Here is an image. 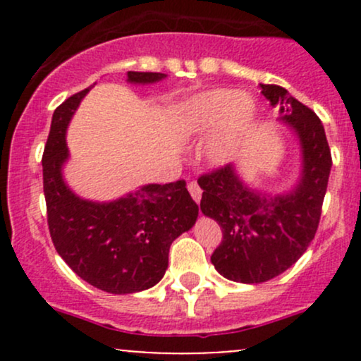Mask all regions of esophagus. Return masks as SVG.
Returning <instances> with one entry per match:
<instances>
[{"instance_id":"obj_1","label":"esophagus","mask_w":361,"mask_h":361,"mask_svg":"<svg viewBox=\"0 0 361 361\" xmlns=\"http://www.w3.org/2000/svg\"><path fill=\"white\" fill-rule=\"evenodd\" d=\"M188 192L193 197L195 202H200L202 188H200V185L197 183V181H190V183H188Z\"/></svg>"}]
</instances>
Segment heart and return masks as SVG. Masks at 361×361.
Returning a JSON list of instances; mask_svg holds the SVG:
<instances>
[{"label":"heart","mask_w":361,"mask_h":361,"mask_svg":"<svg viewBox=\"0 0 361 361\" xmlns=\"http://www.w3.org/2000/svg\"><path fill=\"white\" fill-rule=\"evenodd\" d=\"M255 111V102L241 90L219 88L181 103L176 122L185 137H202L217 128L207 144L205 156L212 164H226L243 146Z\"/></svg>","instance_id":"heart-1"}]
</instances>
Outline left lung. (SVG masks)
Returning a JSON list of instances; mask_svg holds the SVG:
<instances>
[{
  "label": "left lung",
  "instance_id": "obj_1",
  "mask_svg": "<svg viewBox=\"0 0 361 361\" xmlns=\"http://www.w3.org/2000/svg\"><path fill=\"white\" fill-rule=\"evenodd\" d=\"M261 93L271 105L280 103L281 120L299 135L304 171L295 190L264 197L239 180L233 164L198 178L202 212L222 229L210 259L222 276L239 283L275 279L304 255L319 227L333 164L324 127L309 106L276 85H261Z\"/></svg>",
  "mask_w": 361,
  "mask_h": 361
}]
</instances>
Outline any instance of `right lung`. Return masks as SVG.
<instances>
[{
	"mask_svg": "<svg viewBox=\"0 0 361 361\" xmlns=\"http://www.w3.org/2000/svg\"><path fill=\"white\" fill-rule=\"evenodd\" d=\"M127 78L154 82L164 74L128 71ZM88 91L69 97L52 115L42 156L49 233L61 258L90 285L109 293L140 292L163 279L169 246L197 221L198 205L185 180L146 185L110 204L82 200L66 186V128Z\"/></svg>",
	"mask_w": 361,
	"mask_h": 361,
	"instance_id": "obj_1",
	"label": "right lung"
}]
</instances>
